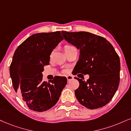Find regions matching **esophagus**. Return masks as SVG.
<instances>
[{
  "mask_svg": "<svg viewBox=\"0 0 131 131\" xmlns=\"http://www.w3.org/2000/svg\"><path fill=\"white\" fill-rule=\"evenodd\" d=\"M67 81H68V82H69L70 81L73 80V77L72 75H68L67 76Z\"/></svg>",
  "mask_w": 131,
  "mask_h": 131,
  "instance_id": "1",
  "label": "esophagus"
}]
</instances>
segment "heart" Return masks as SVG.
Wrapping results in <instances>:
<instances>
[{"instance_id":"1","label":"heart","mask_w":131,"mask_h":131,"mask_svg":"<svg viewBox=\"0 0 131 131\" xmlns=\"http://www.w3.org/2000/svg\"><path fill=\"white\" fill-rule=\"evenodd\" d=\"M72 47H73L70 46H66L65 47H64V50H65V51H66V50H69V48H71ZM53 54H54V50L51 51V52L50 53V58L52 57Z\"/></svg>"}]
</instances>
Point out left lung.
Segmentation results:
<instances>
[{
    "label": "left lung",
    "mask_w": 131,
    "mask_h": 131,
    "mask_svg": "<svg viewBox=\"0 0 131 131\" xmlns=\"http://www.w3.org/2000/svg\"><path fill=\"white\" fill-rule=\"evenodd\" d=\"M68 42L80 49L75 72L89 75L86 81L75 77L80 86L75 91L80 103L90 109L107 104L120 83V58L112 44L103 37L85 31H61Z\"/></svg>",
    "instance_id": "8db88e82"
}]
</instances>
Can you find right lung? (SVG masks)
Wrapping results in <instances>:
<instances>
[{
	"mask_svg": "<svg viewBox=\"0 0 131 131\" xmlns=\"http://www.w3.org/2000/svg\"><path fill=\"white\" fill-rule=\"evenodd\" d=\"M61 31L31 35L16 50L9 66L13 86L24 103L36 112H43L56 104L67 84L65 77L55 76L48 82L42 80L44 66L48 65L50 54L63 40Z\"/></svg>",
	"mask_w": 131,
	"mask_h": 131,
	"instance_id": "right-lung-1",
	"label": "right lung"
}]
</instances>
